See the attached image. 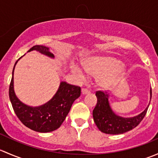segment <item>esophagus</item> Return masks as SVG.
<instances>
[{"label":"esophagus","instance_id":"esophagus-1","mask_svg":"<svg viewBox=\"0 0 158 158\" xmlns=\"http://www.w3.org/2000/svg\"><path fill=\"white\" fill-rule=\"evenodd\" d=\"M82 93L83 94V95H86V94L90 93V90L86 88H83L82 89Z\"/></svg>","mask_w":158,"mask_h":158}]
</instances>
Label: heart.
Segmentation results:
<instances>
[{
    "label": "heart",
    "mask_w": 158,
    "mask_h": 158,
    "mask_svg": "<svg viewBox=\"0 0 158 158\" xmlns=\"http://www.w3.org/2000/svg\"><path fill=\"white\" fill-rule=\"evenodd\" d=\"M83 67L74 66L73 72L79 79H83L86 73L98 76V83L102 88L109 89L114 86L125 73V68L117 59L110 56H94L83 62Z\"/></svg>",
    "instance_id": "obj_1"
}]
</instances>
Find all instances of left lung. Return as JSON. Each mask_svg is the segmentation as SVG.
I'll list each match as a JSON object with an SVG mask.
<instances>
[{
    "label": "left lung",
    "instance_id": "8db88e82",
    "mask_svg": "<svg viewBox=\"0 0 158 158\" xmlns=\"http://www.w3.org/2000/svg\"><path fill=\"white\" fill-rule=\"evenodd\" d=\"M151 95L152 92L151 89ZM95 95L97 97V104L92 111L94 122L102 132L110 135L125 133L138 126L145 116L149 106L138 116L125 118L118 116L111 111L108 101L109 95L106 91H97Z\"/></svg>",
    "mask_w": 158,
    "mask_h": 158
}]
</instances>
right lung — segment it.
<instances>
[{"label":"right lung","instance_id":"1","mask_svg":"<svg viewBox=\"0 0 158 158\" xmlns=\"http://www.w3.org/2000/svg\"><path fill=\"white\" fill-rule=\"evenodd\" d=\"M32 50H36L44 55L53 57V54L49 52L48 47L44 46L36 45L30 48L28 52ZM80 94L79 86L62 82L58 91L50 101L44 106L33 108L24 105L17 98L14 91L13 76L9 86V97L16 115L25 126L38 132H49L60 128L67 116L73 103L80 96Z\"/></svg>","mask_w":158,"mask_h":158}]
</instances>
